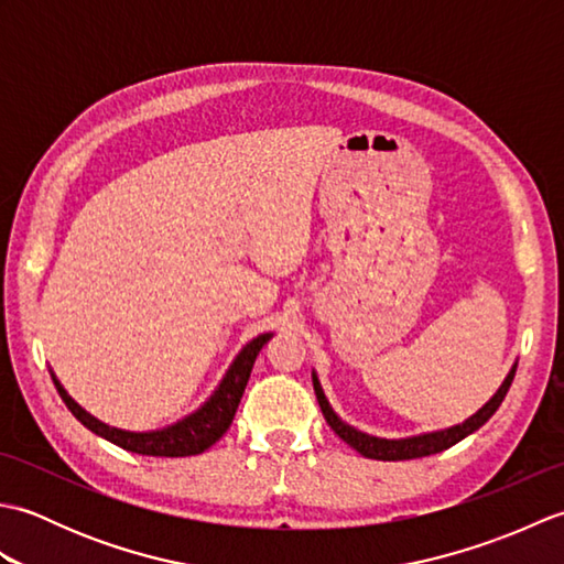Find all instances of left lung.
Listing matches in <instances>:
<instances>
[{
  "label": "left lung",
  "mask_w": 564,
  "mask_h": 564,
  "mask_svg": "<svg viewBox=\"0 0 564 564\" xmlns=\"http://www.w3.org/2000/svg\"><path fill=\"white\" fill-rule=\"evenodd\" d=\"M513 376H517V366L509 370V376L505 378V382H501L492 398H489V402L482 406V410H477L473 416H467L463 424H455V426L443 429V431H431V434L410 436V438H378V436H368V434H364V431L349 426L346 422H341L337 414H334V410L325 398V392H322L315 370H313V386H315L319 410H322V414H325L327 424L334 429V434L349 443L351 448H356L358 453L366 455V458H373V460H412V458H424V455H434V453L446 451V448L455 446L458 441H463L465 436H470L473 431L480 429L487 419L499 410V404L505 402Z\"/></svg>",
  "instance_id": "obj_1"
}]
</instances>
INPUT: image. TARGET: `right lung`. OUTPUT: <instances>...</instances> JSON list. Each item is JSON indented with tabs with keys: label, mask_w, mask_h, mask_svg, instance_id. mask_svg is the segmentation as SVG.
<instances>
[{
	"label": "right lung",
	"mask_w": 564,
	"mask_h": 564,
	"mask_svg": "<svg viewBox=\"0 0 564 564\" xmlns=\"http://www.w3.org/2000/svg\"><path fill=\"white\" fill-rule=\"evenodd\" d=\"M271 337L273 334L267 332V334H259L257 339H251L245 349L237 354L232 366L227 368L220 386L215 388V392L198 406L194 414L178 419L176 424L158 429V431H123V429L99 422L97 416H91L87 410H82V406L69 398L67 390L59 386L55 373L51 376L59 398H63V402L67 404V410L97 436L111 441L116 446H121L130 453L158 455V458H186V455H198L206 448H210L213 443L220 441L225 431L230 429L239 400H242L245 394L251 366H254L261 346Z\"/></svg>",
	"instance_id": "obj_1"
}]
</instances>
